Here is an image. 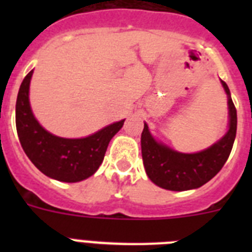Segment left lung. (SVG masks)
I'll return each mask as SVG.
<instances>
[{"instance_id":"left-lung-1","label":"left lung","mask_w":252,"mask_h":252,"mask_svg":"<svg viewBox=\"0 0 252 252\" xmlns=\"http://www.w3.org/2000/svg\"><path fill=\"white\" fill-rule=\"evenodd\" d=\"M227 95L229 126L226 133L207 149L197 153H180L150 133L144 123L141 133V153L146 175L158 187L170 191L195 189L209 182L222 168L230 156L237 134V110L231 100L230 90L221 81Z\"/></svg>"}]
</instances>
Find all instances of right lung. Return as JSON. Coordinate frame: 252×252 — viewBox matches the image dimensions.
<instances>
[{"label": "right lung", "mask_w": 252, "mask_h": 252, "mask_svg": "<svg viewBox=\"0 0 252 252\" xmlns=\"http://www.w3.org/2000/svg\"><path fill=\"white\" fill-rule=\"evenodd\" d=\"M33 70L25 77L18 91L15 124L21 145L44 175L59 182L76 183L94 175L102 165L111 138L122 129L126 119L81 138L55 136L39 124L30 104V82Z\"/></svg>", "instance_id": "right-lung-1"}]
</instances>
